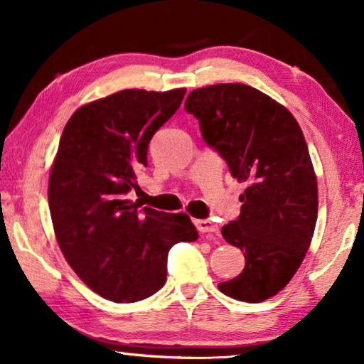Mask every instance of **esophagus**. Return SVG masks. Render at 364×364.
<instances>
[{"instance_id": "34e87169", "label": "esophagus", "mask_w": 364, "mask_h": 364, "mask_svg": "<svg viewBox=\"0 0 364 364\" xmlns=\"http://www.w3.org/2000/svg\"><path fill=\"white\" fill-rule=\"evenodd\" d=\"M193 223H196L197 230L200 233H213V232L218 230V227L210 220H196Z\"/></svg>"}]
</instances>
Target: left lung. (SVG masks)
Instances as JSON below:
<instances>
[{
    "instance_id": "1",
    "label": "left lung",
    "mask_w": 364,
    "mask_h": 364,
    "mask_svg": "<svg viewBox=\"0 0 364 364\" xmlns=\"http://www.w3.org/2000/svg\"><path fill=\"white\" fill-rule=\"evenodd\" d=\"M186 111L232 177L247 183L240 215L222 227L245 267L218 290L240 301L268 300L300 268L316 225V176L301 129L285 106L238 82L193 89Z\"/></svg>"
}]
</instances>
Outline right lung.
<instances>
[{"label":"right lung","instance_id":"right-lung-1","mask_svg":"<svg viewBox=\"0 0 364 364\" xmlns=\"http://www.w3.org/2000/svg\"><path fill=\"white\" fill-rule=\"evenodd\" d=\"M183 96L186 89H124L84 104L63 131L48 188L54 233L76 275L106 300L154 295L166 283L168 250L198 238L186 213L127 198L139 191L149 142Z\"/></svg>","mask_w":364,"mask_h":364}]
</instances>
